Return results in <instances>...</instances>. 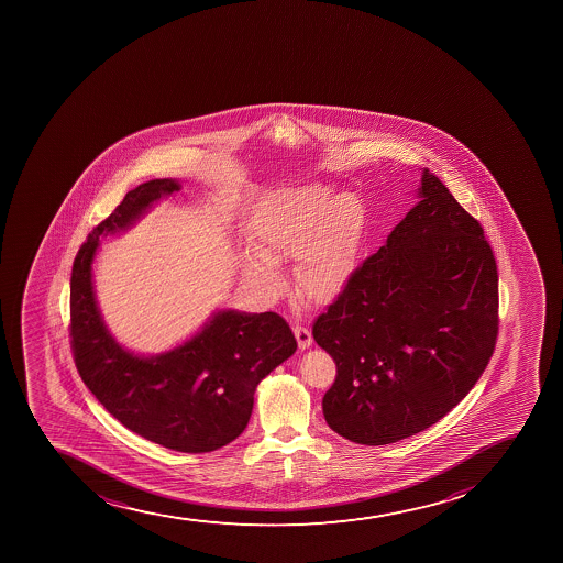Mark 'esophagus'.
Returning a JSON list of instances; mask_svg holds the SVG:
<instances>
[{
  "mask_svg": "<svg viewBox=\"0 0 563 563\" xmlns=\"http://www.w3.org/2000/svg\"><path fill=\"white\" fill-rule=\"evenodd\" d=\"M294 334H296L297 345L301 351H307L308 346L312 345V332L305 327H296Z\"/></svg>",
  "mask_w": 563,
  "mask_h": 563,
  "instance_id": "obj_1",
  "label": "esophagus"
}]
</instances>
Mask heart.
Masks as SVG:
<instances>
[{
    "label": "heart",
    "mask_w": 563,
    "mask_h": 563,
    "mask_svg": "<svg viewBox=\"0 0 563 563\" xmlns=\"http://www.w3.org/2000/svg\"><path fill=\"white\" fill-rule=\"evenodd\" d=\"M365 206L352 190L332 195L307 184L264 196L251 214V245L240 256L245 280L266 301L286 294L278 264L297 261L296 288L307 301L327 307L340 299L354 273Z\"/></svg>",
    "instance_id": "obj_1"
}]
</instances>
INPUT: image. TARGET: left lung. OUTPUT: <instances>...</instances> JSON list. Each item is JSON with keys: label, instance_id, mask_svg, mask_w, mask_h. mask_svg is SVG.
Wrapping results in <instances>:
<instances>
[{"label": "left lung", "instance_id": "8db88e82", "mask_svg": "<svg viewBox=\"0 0 563 563\" xmlns=\"http://www.w3.org/2000/svg\"><path fill=\"white\" fill-rule=\"evenodd\" d=\"M417 195L313 323L338 365L324 420L356 444H393L439 422L496 346L497 266L483 228L428 168Z\"/></svg>", "mask_w": 563, "mask_h": 563}]
</instances>
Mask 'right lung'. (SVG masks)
<instances>
[{
	"label": "right lung",
	"mask_w": 563,
	"mask_h": 563,
	"mask_svg": "<svg viewBox=\"0 0 563 563\" xmlns=\"http://www.w3.org/2000/svg\"><path fill=\"white\" fill-rule=\"evenodd\" d=\"M178 190L176 178L141 184L89 233L73 262L71 349L84 384L124 428L168 450L207 453L240 437L256 385L294 356L297 341L277 313L231 308L212 312L189 340L154 356L113 338L93 286L101 240L134 228Z\"/></svg>",
	"instance_id": "right-lung-1"
}]
</instances>
